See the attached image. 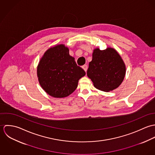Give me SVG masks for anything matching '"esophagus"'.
Listing matches in <instances>:
<instances>
[{
  "label": "esophagus",
  "instance_id": "esophagus-1",
  "mask_svg": "<svg viewBox=\"0 0 155 155\" xmlns=\"http://www.w3.org/2000/svg\"><path fill=\"white\" fill-rule=\"evenodd\" d=\"M82 67V68H83L85 71H87V68H88V66H87V65H84V66Z\"/></svg>",
  "mask_w": 155,
  "mask_h": 155
}]
</instances>
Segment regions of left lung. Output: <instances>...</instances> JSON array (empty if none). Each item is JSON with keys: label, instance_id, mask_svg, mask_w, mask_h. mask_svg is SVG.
<instances>
[{"label": "left lung", "instance_id": "8db88e82", "mask_svg": "<svg viewBox=\"0 0 155 155\" xmlns=\"http://www.w3.org/2000/svg\"><path fill=\"white\" fill-rule=\"evenodd\" d=\"M125 71V65L116 50L111 48L104 50L97 48L89 63L87 76L96 88L109 92L121 84Z\"/></svg>", "mask_w": 155, "mask_h": 155}]
</instances>
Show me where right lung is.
Instances as JSON below:
<instances>
[{"label": "right lung", "instance_id": "obj_1", "mask_svg": "<svg viewBox=\"0 0 155 155\" xmlns=\"http://www.w3.org/2000/svg\"><path fill=\"white\" fill-rule=\"evenodd\" d=\"M37 73L42 88L55 98L66 97L73 92L79 80L86 74L69 55L68 49L64 45H57L45 52Z\"/></svg>", "mask_w": 155, "mask_h": 155}]
</instances>
